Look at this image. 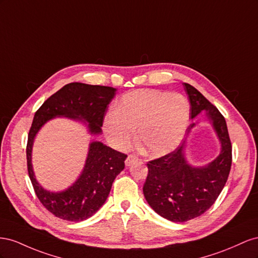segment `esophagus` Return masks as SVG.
<instances>
[{
    "label": "esophagus",
    "mask_w": 258,
    "mask_h": 258,
    "mask_svg": "<svg viewBox=\"0 0 258 258\" xmlns=\"http://www.w3.org/2000/svg\"><path fill=\"white\" fill-rule=\"evenodd\" d=\"M137 160V157L133 156V154H130V156L126 158V160H125V165L126 166H130L133 162H135Z\"/></svg>",
    "instance_id": "34e87169"
}]
</instances>
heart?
Instances as JSON below:
<instances>
[{"label":"heart","instance_id":"heart-1","mask_svg":"<svg viewBox=\"0 0 258 258\" xmlns=\"http://www.w3.org/2000/svg\"><path fill=\"white\" fill-rule=\"evenodd\" d=\"M190 105L181 94L144 90L122 97L104 119V131L115 148H128L138 128L142 148L164 156L177 148L189 124Z\"/></svg>","mask_w":258,"mask_h":258}]
</instances>
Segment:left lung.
<instances>
[{
	"label": "left lung",
	"instance_id": "1",
	"mask_svg": "<svg viewBox=\"0 0 258 258\" xmlns=\"http://www.w3.org/2000/svg\"><path fill=\"white\" fill-rule=\"evenodd\" d=\"M183 86L190 102V119L205 112L203 120L212 125L221 151L207 166H192L185 157L186 137L173 152L148 162L143 188L146 201L160 216L174 223H185L207 212L222 192L231 167V143L225 117L197 88L188 83ZM199 121H203L190 124L187 137Z\"/></svg>",
	"mask_w": 258,
	"mask_h": 258
}]
</instances>
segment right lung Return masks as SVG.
I'll return each mask as SVG.
<instances>
[{"label":"right lung","mask_w":258,"mask_h":258,"mask_svg":"<svg viewBox=\"0 0 258 258\" xmlns=\"http://www.w3.org/2000/svg\"><path fill=\"white\" fill-rule=\"evenodd\" d=\"M116 94V88L84 83H70L44 101L35 112L27 144L29 177L35 195L51 214L69 222H82L92 217L104 203L112 182L124 168L126 154L98 141L88 145L82 172L71 186L61 191H49L36 180L32 166L33 143L40 130L55 117H68L83 123L88 134H101L104 116Z\"/></svg>","instance_id":"obj_1"}]
</instances>
